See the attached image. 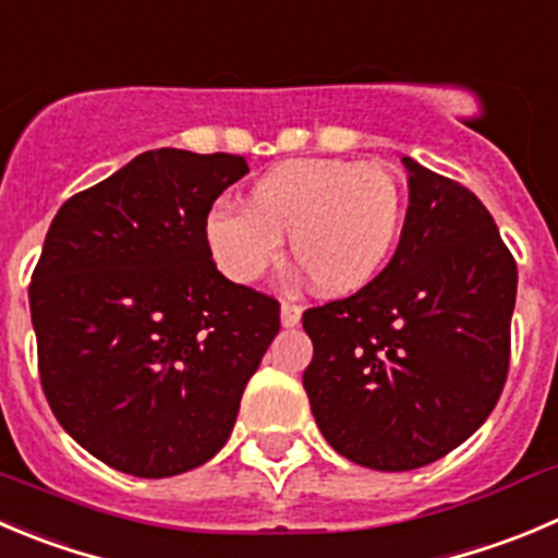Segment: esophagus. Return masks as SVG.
<instances>
[{"label": "esophagus", "mask_w": 558, "mask_h": 558, "mask_svg": "<svg viewBox=\"0 0 558 558\" xmlns=\"http://www.w3.org/2000/svg\"><path fill=\"white\" fill-rule=\"evenodd\" d=\"M301 320V304L295 299H284L282 301V326L293 328L299 326Z\"/></svg>", "instance_id": "1"}]
</instances>
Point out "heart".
<instances>
[{
	"mask_svg": "<svg viewBox=\"0 0 558 558\" xmlns=\"http://www.w3.org/2000/svg\"><path fill=\"white\" fill-rule=\"evenodd\" d=\"M405 189L380 163L301 158L270 167L248 185L243 210L216 205L203 235L221 274L254 284L282 263L284 241L320 293L373 284L400 246Z\"/></svg>",
	"mask_w": 558,
	"mask_h": 558,
	"instance_id": "heart-1",
	"label": "heart"
}]
</instances>
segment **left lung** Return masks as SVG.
Returning a JSON list of instances; mask_svg holds the SVG:
<instances>
[{
  "label": "left lung",
  "instance_id": "obj_1",
  "mask_svg": "<svg viewBox=\"0 0 558 558\" xmlns=\"http://www.w3.org/2000/svg\"><path fill=\"white\" fill-rule=\"evenodd\" d=\"M400 246L348 299L304 312L323 438L375 471L435 463L482 427L509 369L518 265L485 205L413 158Z\"/></svg>",
  "mask_w": 558,
  "mask_h": 558
}]
</instances>
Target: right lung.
Masks as SVG:
<instances>
[{
	"mask_svg": "<svg viewBox=\"0 0 558 558\" xmlns=\"http://www.w3.org/2000/svg\"><path fill=\"white\" fill-rule=\"evenodd\" d=\"M248 163L147 150L57 210L29 284L57 422L123 474L161 480L227 444L279 333V301L219 274L203 225Z\"/></svg>",
	"mask_w": 558,
	"mask_h": 558,
	"instance_id": "1",
	"label": "right lung"
}]
</instances>
